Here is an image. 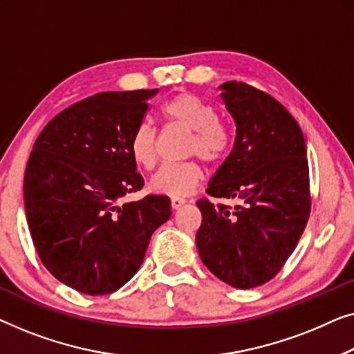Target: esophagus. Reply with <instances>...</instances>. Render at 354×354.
Segmentation results:
<instances>
[{"instance_id":"1","label":"esophagus","mask_w":354,"mask_h":354,"mask_svg":"<svg viewBox=\"0 0 354 354\" xmlns=\"http://www.w3.org/2000/svg\"><path fill=\"white\" fill-rule=\"evenodd\" d=\"M184 203H186V198H183V197H171L173 210H178V208L183 207Z\"/></svg>"}]
</instances>
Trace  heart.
I'll return each mask as SVG.
<instances>
[{
	"instance_id": "obj_1",
	"label": "heart",
	"mask_w": 354,
	"mask_h": 354,
	"mask_svg": "<svg viewBox=\"0 0 354 354\" xmlns=\"http://www.w3.org/2000/svg\"><path fill=\"white\" fill-rule=\"evenodd\" d=\"M163 120L189 131L187 156H198L205 162H218L231 146V134L218 120L216 109L189 93L173 96L160 109ZM129 153L136 165L151 170L156 163V129L141 123L129 138ZM203 173L196 160L167 163L149 181V189L163 196H186L202 181Z\"/></svg>"
}]
</instances>
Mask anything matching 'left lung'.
Masks as SVG:
<instances>
[{"label": "left lung", "instance_id": "left-lung-1", "mask_svg": "<svg viewBox=\"0 0 354 354\" xmlns=\"http://www.w3.org/2000/svg\"><path fill=\"white\" fill-rule=\"evenodd\" d=\"M236 141L207 194L241 205L197 202L196 243L208 270L236 288L274 277L295 250L310 216L306 144L298 123L270 94L242 82L220 84Z\"/></svg>", "mask_w": 354, "mask_h": 354}]
</instances>
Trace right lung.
I'll list each match as a JSON object with an SVG mask.
<instances>
[{
  "instance_id": "obj_1",
  "label": "right lung",
  "mask_w": 354,
  "mask_h": 354,
  "mask_svg": "<svg viewBox=\"0 0 354 354\" xmlns=\"http://www.w3.org/2000/svg\"><path fill=\"white\" fill-rule=\"evenodd\" d=\"M158 89L111 91L73 104L35 141L24 178L33 245L51 274L86 295L120 288L141 268L170 198L122 202L142 187L129 138Z\"/></svg>"
}]
</instances>
